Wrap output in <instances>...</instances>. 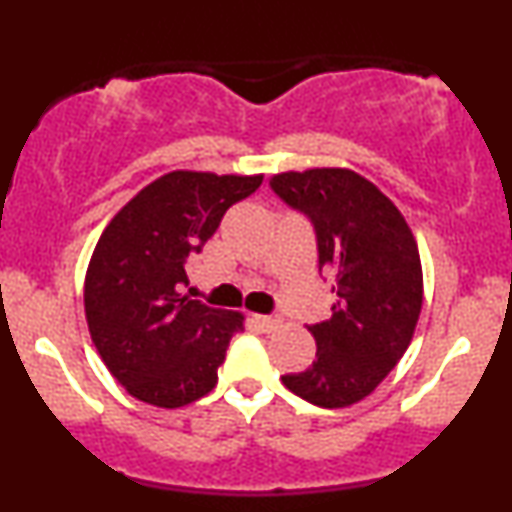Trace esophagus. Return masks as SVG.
<instances>
[{
    "label": "esophagus",
    "mask_w": 512,
    "mask_h": 512,
    "mask_svg": "<svg viewBox=\"0 0 512 512\" xmlns=\"http://www.w3.org/2000/svg\"><path fill=\"white\" fill-rule=\"evenodd\" d=\"M252 320H255V325L260 327L262 332H272V330H276V327L281 325V320L276 315H255V317H252Z\"/></svg>",
    "instance_id": "esophagus-1"
}]
</instances>
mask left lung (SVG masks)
Wrapping results in <instances>:
<instances>
[{
    "label": "left lung",
    "instance_id": "8db88e82",
    "mask_svg": "<svg viewBox=\"0 0 512 512\" xmlns=\"http://www.w3.org/2000/svg\"><path fill=\"white\" fill-rule=\"evenodd\" d=\"M269 187L313 223L317 264L337 293L330 320L308 327L313 366L281 383L317 407H349L383 383L414 337L424 301L419 248L395 204L354 170H289Z\"/></svg>",
    "mask_w": 512,
    "mask_h": 512
}]
</instances>
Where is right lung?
<instances>
[{"instance_id":"add662e5","label":"right lung","mask_w":512,"mask_h":512,"mask_svg":"<svg viewBox=\"0 0 512 512\" xmlns=\"http://www.w3.org/2000/svg\"><path fill=\"white\" fill-rule=\"evenodd\" d=\"M262 175L173 170L146 185L98 238L84 284L88 332L113 378L139 402L178 409L214 390L243 315L182 296L187 257Z\"/></svg>"}]
</instances>
